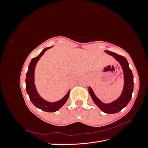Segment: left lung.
<instances>
[{
  "mask_svg": "<svg viewBox=\"0 0 148 148\" xmlns=\"http://www.w3.org/2000/svg\"><path fill=\"white\" fill-rule=\"evenodd\" d=\"M106 52L112 56L119 62L122 67L124 73V88L122 95L116 101L110 104H104L95 96L90 87H89L88 90L92 101L102 112L107 114H115L119 112L125 107H126L131 99L133 91V76L126 58L109 51H106Z\"/></svg>",
  "mask_w": 148,
  "mask_h": 148,
  "instance_id": "left-lung-1",
  "label": "left lung"
}]
</instances>
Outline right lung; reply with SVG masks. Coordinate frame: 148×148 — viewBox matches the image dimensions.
I'll use <instances>...</instances> for the list:
<instances>
[{"mask_svg":"<svg viewBox=\"0 0 148 148\" xmlns=\"http://www.w3.org/2000/svg\"><path fill=\"white\" fill-rule=\"evenodd\" d=\"M51 47L44 49L40 53V54L38 56L33 58L31 60L26 76V92L28 93L31 101L38 109H41L42 110L45 112H56L59 110L60 107L64 105L67 99H68L70 95V91H69L68 93L61 100L56 102H49L46 101L45 100H44L42 98L40 97L36 89L35 85L34 83V73L36 65L38 61L44 54L45 51H46L47 49H50Z\"/></svg>","mask_w":148,"mask_h":148,"instance_id":"1","label":"right lung"}]
</instances>
